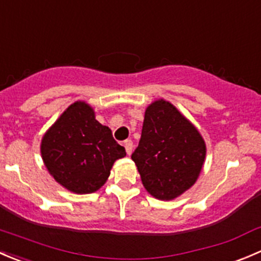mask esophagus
I'll return each instance as SVG.
<instances>
[{"instance_id":"34e87169","label":"esophagus","mask_w":261,"mask_h":261,"mask_svg":"<svg viewBox=\"0 0 261 261\" xmlns=\"http://www.w3.org/2000/svg\"><path fill=\"white\" fill-rule=\"evenodd\" d=\"M123 146H125V149H126V153L130 155L131 151H133V141L125 140V141H123Z\"/></svg>"}]
</instances>
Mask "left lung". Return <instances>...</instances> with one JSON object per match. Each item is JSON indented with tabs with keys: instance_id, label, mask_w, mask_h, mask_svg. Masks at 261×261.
<instances>
[{
	"instance_id": "1",
	"label": "left lung",
	"mask_w": 261,
	"mask_h": 261,
	"mask_svg": "<svg viewBox=\"0 0 261 261\" xmlns=\"http://www.w3.org/2000/svg\"><path fill=\"white\" fill-rule=\"evenodd\" d=\"M205 153V143L194 125L161 99L146 108L140 141L131 159L149 194L172 200L198 179Z\"/></svg>"
}]
</instances>
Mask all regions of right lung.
<instances>
[{"label":"right lung","instance_id":"add662e5","mask_svg":"<svg viewBox=\"0 0 261 261\" xmlns=\"http://www.w3.org/2000/svg\"><path fill=\"white\" fill-rule=\"evenodd\" d=\"M42 158L53 178L76 194H90L105 185L116 159L126 151L112 131L95 120L85 102H75L43 136Z\"/></svg>","mask_w":261,"mask_h":261}]
</instances>
